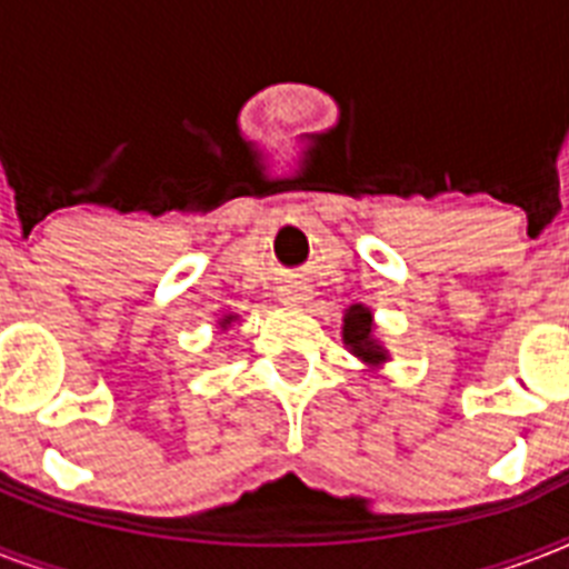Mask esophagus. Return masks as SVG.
<instances>
[{
  "label": "esophagus",
  "mask_w": 569,
  "mask_h": 569,
  "mask_svg": "<svg viewBox=\"0 0 569 569\" xmlns=\"http://www.w3.org/2000/svg\"><path fill=\"white\" fill-rule=\"evenodd\" d=\"M280 301L286 303V307H307V303L312 301V289L307 283H298V280H292V283H286L283 289H280Z\"/></svg>",
  "instance_id": "obj_1"
}]
</instances>
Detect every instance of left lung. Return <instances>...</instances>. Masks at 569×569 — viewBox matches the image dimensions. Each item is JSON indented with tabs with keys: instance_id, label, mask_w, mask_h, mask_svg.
Masks as SVG:
<instances>
[{
	"instance_id": "left-lung-1",
	"label": "left lung",
	"mask_w": 569,
	"mask_h": 569,
	"mask_svg": "<svg viewBox=\"0 0 569 569\" xmlns=\"http://www.w3.org/2000/svg\"><path fill=\"white\" fill-rule=\"evenodd\" d=\"M342 342L372 372L383 363H389V351L375 337V316L366 303H351L346 310V316H342Z\"/></svg>"
}]
</instances>
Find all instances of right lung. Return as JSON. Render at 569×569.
I'll return each instance as SVG.
<instances>
[{"mask_svg":"<svg viewBox=\"0 0 569 569\" xmlns=\"http://www.w3.org/2000/svg\"><path fill=\"white\" fill-rule=\"evenodd\" d=\"M232 321H239V316H236V312H227L223 319H218V328H221V330L232 328Z\"/></svg>","mask_w":569,"mask_h":569,"instance_id":"obj_1","label":"right lung"}]
</instances>
